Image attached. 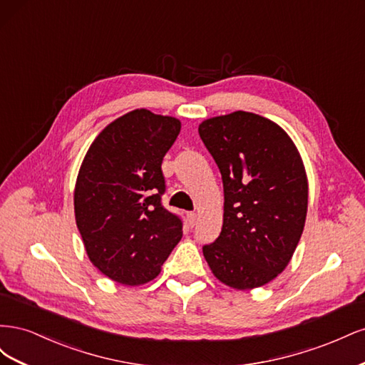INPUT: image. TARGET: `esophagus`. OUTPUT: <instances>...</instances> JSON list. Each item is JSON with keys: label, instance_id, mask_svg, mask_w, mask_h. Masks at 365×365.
Instances as JSON below:
<instances>
[{"label": "esophagus", "instance_id": "1", "mask_svg": "<svg viewBox=\"0 0 365 365\" xmlns=\"http://www.w3.org/2000/svg\"><path fill=\"white\" fill-rule=\"evenodd\" d=\"M187 220H189L190 227H193V225L196 224V213H193V212H189V213H187Z\"/></svg>", "mask_w": 365, "mask_h": 365}]
</instances>
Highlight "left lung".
<instances>
[{"instance_id":"left-lung-1","label":"left lung","mask_w":365,"mask_h":365,"mask_svg":"<svg viewBox=\"0 0 365 365\" xmlns=\"http://www.w3.org/2000/svg\"><path fill=\"white\" fill-rule=\"evenodd\" d=\"M197 130L224 185L222 230L202 247L204 257L231 288H259L286 268L303 233L302 158L280 126L252 113L208 118Z\"/></svg>"}]
</instances>
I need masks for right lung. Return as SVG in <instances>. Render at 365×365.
<instances>
[{
	"label": "right lung",
	"mask_w": 365,
	"mask_h": 365,
	"mask_svg": "<svg viewBox=\"0 0 365 365\" xmlns=\"http://www.w3.org/2000/svg\"><path fill=\"white\" fill-rule=\"evenodd\" d=\"M180 120L135 109L108 125L88 149L74 190L88 257L123 284L153 280L182 237V219L163 205L161 163Z\"/></svg>",
	"instance_id": "obj_1"
}]
</instances>
